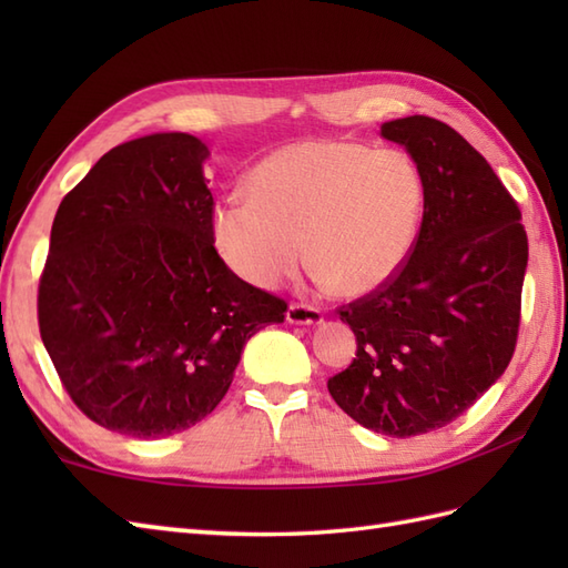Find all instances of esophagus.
I'll return each instance as SVG.
<instances>
[{"label": "esophagus", "mask_w": 568, "mask_h": 568, "mask_svg": "<svg viewBox=\"0 0 568 568\" xmlns=\"http://www.w3.org/2000/svg\"><path fill=\"white\" fill-rule=\"evenodd\" d=\"M285 320L291 324H320L324 317L317 307L303 305V303H291L285 312Z\"/></svg>", "instance_id": "34e87169"}]
</instances>
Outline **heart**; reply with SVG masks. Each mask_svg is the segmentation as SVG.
<instances>
[{
	"instance_id": "1",
	"label": "heart",
	"mask_w": 568,
	"mask_h": 568,
	"mask_svg": "<svg viewBox=\"0 0 568 568\" xmlns=\"http://www.w3.org/2000/svg\"><path fill=\"white\" fill-rule=\"evenodd\" d=\"M422 207L425 180L405 151L310 139L265 155L248 173V197L216 204L212 239L251 285L283 283L307 248L322 285L358 297L400 271Z\"/></svg>"
}]
</instances>
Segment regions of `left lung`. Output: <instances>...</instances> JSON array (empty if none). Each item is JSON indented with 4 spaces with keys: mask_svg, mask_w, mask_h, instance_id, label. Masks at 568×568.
Listing matches in <instances>:
<instances>
[{
    "mask_svg": "<svg viewBox=\"0 0 568 568\" xmlns=\"http://www.w3.org/2000/svg\"><path fill=\"white\" fill-rule=\"evenodd\" d=\"M381 134L413 155L425 212L400 271L339 307L356 358L327 388L366 429L417 437L464 415L508 368L527 234L500 178L449 124L415 114Z\"/></svg>",
    "mask_w": 568,
    "mask_h": 568,
    "instance_id": "obj_1",
    "label": "left lung"
}]
</instances>
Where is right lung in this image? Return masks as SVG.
Returning <instances> with one entry per match:
<instances>
[{
	"label": "right lung",
	"mask_w": 568,
	"mask_h": 568,
	"mask_svg": "<svg viewBox=\"0 0 568 568\" xmlns=\"http://www.w3.org/2000/svg\"><path fill=\"white\" fill-rule=\"evenodd\" d=\"M207 155L178 131L126 141L53 220L39 283L43 346L80 413L134 439L207 417L246 342L287 312L216 253Z\"/></svg>",
	"instance_id": "add662e5"
}]
</instances>
